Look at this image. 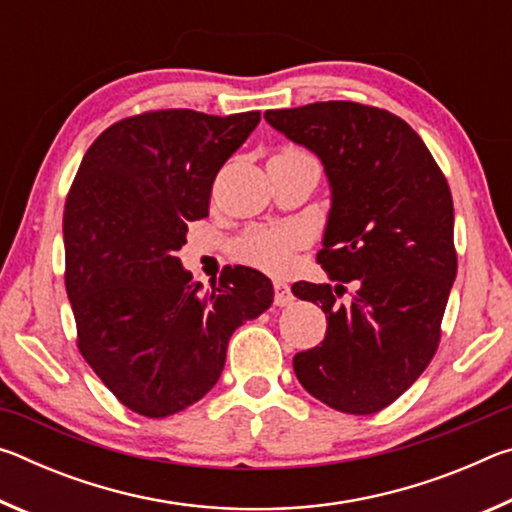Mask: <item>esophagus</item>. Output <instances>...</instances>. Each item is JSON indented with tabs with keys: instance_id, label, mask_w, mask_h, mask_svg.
I'll list each match as a JSON object with an SVG mask.
<instances>
[{
	"instance_id": "esophagus-1",
	"label": "esophagus",
	"mask_w": 512,
	"mask_h": 512,
	"mask_svg": "<svg viewBox=\"0 0 512 512\" xmlns=\"http://www.w3.org/2000/svg\"><path fill=\"white\" fill-rule=\"evenodd\" d=\"M273 287H275V305L277 307H289V305H293V293H291V287L287 282H282V280H275L273 282Z\"/></svg>"
}]
</instances>
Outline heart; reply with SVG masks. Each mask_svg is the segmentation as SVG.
Instances as JSON below:
<instances>
[{
  "label": "heart",
  "mask_w": 512,
  "mask_h": 512,
  "mask_svg": "<svg viewBox=\"0 0 512 512\" xmlns=\"http://www.w3.org/2000/svg\"><path fill=\"white\" fill-rule=\"evenodd\" d=\"M302 153L298 149H284L277 153V158H302ZM302 241H305V235L296 228H264V230H255L244 239V257L248 262H253L262 268H268V271H275V268H282L289 262V257L293 250H296Z\"/></svg>",
  "instance_id": "heart-1"
}]
</instances>
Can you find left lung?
<instances>
[{
	"label": "left lung",
	"instance_id": "1",
	"mask_svg": "<svg viewBox=\"0 0 512 512\" xmlns=\"http://www.w3.org/2000/svg\"><path fill=\"white\" fill-rule=\"evenodd\" d=\"M264 119L318 155L332 192L318 264L334 287L291 289L325 311L327 334L293 357V370L332 409L377 413L438 350L456 277L452 192L420 135L388 110L320 101ZM350 281L355 296L343 306Z\"/></svg>",
	"mask_w": 512,
	"mask_h": 512
}]
</instances>
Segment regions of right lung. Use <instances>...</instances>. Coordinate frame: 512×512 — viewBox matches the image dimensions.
<instances>
[{"label":"right lung","instance_id":"right-lung-1","mask_svg":"<svg viewBox=\"0 0 512 512\" xmlns=\"http://www.w3.org/2000/svg\"><path fill=\"white\" fill-rule=\"evenodd\" d=\"M259 110H155L106 128L67 194L65 289L79 350L110 393L146 418L187 409L219 381L232 332L271 307L273 284L228 266L212 289L178 250L207 216L216 173Z\"/></svg>","mask_w":512,"mask_h":512}]
</instances>
